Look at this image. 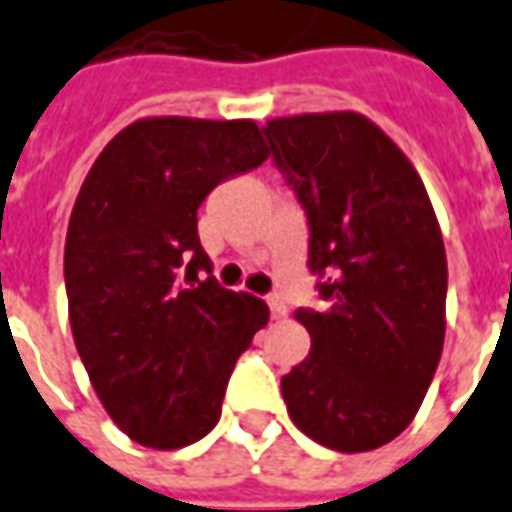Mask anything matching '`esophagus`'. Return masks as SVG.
<instances>
[{"mask_svg": "<svg viewBox=\"0 0 512 512\" xmlns=\"http://www.w3.org/2000/svg\"><path fill=\"white\" fill-rule=\"evenodd\" d=\"M268 309H271V317H276V320L287 317V304L279 295H271V298H268Z\"/></svg>", "mask_w": 512, "mask_h": 512, "instance_id": "obj_1", "label": "esophagus"}]
</instances>
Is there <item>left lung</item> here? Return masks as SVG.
<instances>
[{
  "label": "left lung",
  "mask_w": 512,
  "mask_h": 512,
  "mask_svg": "<svg viewBox=\"0 0 512 512\" xmlns=\"http://www.w3.org/2000/svg\"><path fill=\"white\" fill-rule=\"evenodd\" d=\"M276 168L309 217L323 312L298 309L312 350L282 377L287 412L339 453L391 442L418 415L445 342L448 257L418 170L355 111L279 116Z\"/></svg>",
  "instance_id": "obj_1"
}]
</instances>
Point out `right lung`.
<instances>
[{
  "mask_svg": "<svg viewBox=\"0 0 512 512\" xmlns=\"http://www.w3.org/2000/svg\"><path fill=\"white\" fill-rule=\"evenodd\" d=\"M268 154L252 119L146 116L83 179L64 241L70 328L97 399L138 445L206 437L238 355L266 328L260 298L203 279L198 208Z\"/></svg>",
  "mask_w": 512,
  "mask_h": 512,
  "instance_id": "add662e5",
  "label": "right lung"
}]
</instances>
